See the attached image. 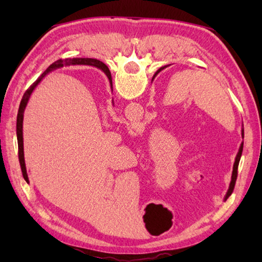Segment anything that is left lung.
Listing matches in <instances>:
<instances>
[{
  "mask_svg": "<svg viewBox=\"0 0 262 262\" xmlns=\"http://www.w3.org/2000/svg\"><path fill=\"white\" fill-rule=\"evenodd\" d=\"M101 70H103V72L106 74V76L110 77V69L107 68V66H106L105 63H101ZM158 72H159V70H158ZM156 74H155V75H156ZM242 135L244 137V128L242 129ZM243 147H244V142H242L241 147H239V150H238V154H237V156H236V159H234L232 176H231V181H230L229 189H228V192H227V194H225V196H224V201L228 200V198L232 194L233 189H234V185H236V180H237V176H238V165H239V161H241L242 152H243Z\"/></svg>",
  "mask_w": 262,
  "mask_h": 262,
  "instance_id": "8db88e82",
  "label": "left lung"
}]
</instances>
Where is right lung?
I'll use <instances>...</instances> for the list:
<instances>
[{"mask_svg": "<svg viewBox=\"0 0 262 262\" xmlns=\"http://www.w3.org/2000/svg\"><path fill=\"white\" fill-rule=\"evenodd\" d=\"M101 63L103 62L98 61L96 59H85V57H75V59H66V60H57L54 63L51 64L45 72H43L40 77H39L37 81H35L32 85H31L28 90L25 91V94L23 96V98L20 100L19 104V108H18V114H17V126H16V132H17V142H18V159H19V164H20V168H21V173H23L24 179L26 180V183H29V177L28 173H26V166H25V159H24V144H23V119H24V111L26 105H28V101L30 99L31 95H32L33 90L35 86L38 85L39 83L41 82V79L46 76L48 73L53 72V70L56 68H61L63 66H70V64H89V66H94L96 68H99L101 70ZM108 81L111 84V89L112 88V77H111V73H110V77ZM113 91V90H112Z\"/></svg>", "mask_w": 262, "mask_h": 262, "instance_id": "right-lung-1", "label": "right lung"}]
</instances>
